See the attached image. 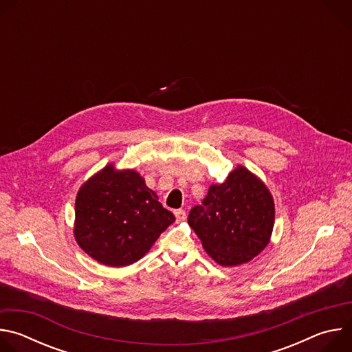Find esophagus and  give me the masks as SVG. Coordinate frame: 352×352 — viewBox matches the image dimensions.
<instances>
[{
	"instance_id": "esophagus-1",
	"label": "esophagus",
	"mask_w": 352,
	"mask_h": 352,
	"mask_svg": "<svg viewBox=\"0 0 352 352\" xmlns=\"http://www.w3.org/2000/svg\"><path fill=\"white\" fill-rule=\"evenodd\" d=\"M174 214H175V217H177L178 221H184V220L186 219V213H185L184 209H177V210H174Z\"/></svg>"
}]
</instances>
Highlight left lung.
Wrapping results in <instances>:
<instances>
[{
  "instance_id": "8db88e82",
  "label": "left lung",
  "mask_w": 352,
  "mask_h": 352,
  "mask_svg": "<svg viewBox=\"0 0 352 352\" xmlns=\"http://www.w3.org/2000/svg\"><path fill=\"white\" fill-rule=\"evenodd\" d=\"M188 224L216 263L239 266L269 245L274 227V200L259 177L236 166L226 182L210 185L202 205L190 210Z\"/></svg>"
}]
</instances>
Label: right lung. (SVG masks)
I'll list each match as a JSON object with an SVG mask.
<instances>
[{
  "instance_id": "1",
  "label": "right lung",
  "mask_w": 352,
  "mask_h": 352,
  "mask_svg": "<svg viewBox=\"0 0 352 352\" xmlns=\"http://www.w3.org/2000/svg\"><path fill=\"white\" fill-rule=\"evenodd\" d=\"M174 221L139 173L107 164L78 190L74 235L96 262L124 267L142 259Z\"/></svg>"
}]
</instances>
